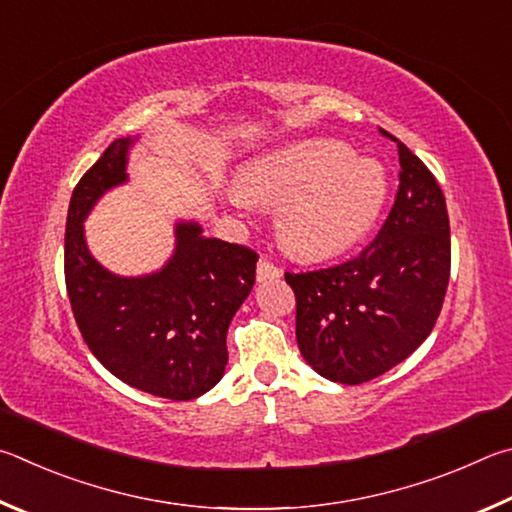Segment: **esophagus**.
<instances>
[{
    "instance_id": "esophagus-1",
    "label": "esophagus",
    "mask_w": 512,
    "mask_h": 512,
    "mask_svg": "<svg viewBox=\"0 0 512 512\" xmlns=\"http://www.w3.org/2000/svg\"><path fill=\"white\" fill-rule=\"evenodd\" d=\"M281 276V270L279 267H276L272 261H267V258H261V261H258V265H256V279L258 281H274V279H279Z\"/></svg>"
}]
</instances>
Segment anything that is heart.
Wrapping results in <instances>:
<instances>
[{"instance_id":"heart-1","label":"heart","mask_w":512,"mask_h":512,"mask_svg":"<svg viewBox=\"0 0 512 512\" xmlns=\"http://www.w3.org/2000/svg\"><path fill=\"white\" fill-rule=\"evenodd\" d=\"M387 173L342 141L310 139L279 148L242 168L233 202L279 206L276 233L299 258H330L351 249L378 222Z\"/></svg>"}]
</instances>
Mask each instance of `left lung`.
<instances>
[{
  "label": "left lung",
  "instance_id": "1",
  "mask_svg": "<svg viewBox=\"0 0 512 512\" xmlns=\"http://www.w3.org/2000/svg\"><path fill=\"white\" fill-rule=\"evenodd\" d=\"M398 143L400 186L378 236L326 270L285 272L297 297V344L312 369L339 384L387 373L432 333L450 281V218L429 168Z\"/></svg>",
  "mask_w": 512,
  "mask_h": 512
}]
</instances>
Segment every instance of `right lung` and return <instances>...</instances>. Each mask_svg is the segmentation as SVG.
<instances>
[{
    "label": "right lung",
    "mask_w": 512,
    "mask_h": 512,
    "mask_svg": "<svg viewBox=\"0 0 512 512\" xmlns=\"http://www.w3.org/2000/svg\"><path fill=\"white\" fill-rule=\"evenodd\" d=\"M134 139L112 141L71 193L65 283L80 335L107 371L168 400L202 396L224 375L227 330L256 281L254 249L175 224V254L155 274L116 276L89 254L83 222L98 197L128 182Z\"/></svg>",
    "instance_id": "add662e5"
}]
</instances>
